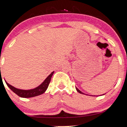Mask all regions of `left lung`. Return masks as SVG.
<instances>
[{
  "label": "left lung",
  "mask_w": 127,
  "mask_h": 127,
  "mask_svg": "<svg viewBox=\"0 0 127 127\" xmlns=\"http://www.w3.org/2000/svg\"><path fill=\"white\" fill-rule=\"evenodd\" d=\"M76 88V89H77V92H79V94H84V95H87V94H84V93H83V92H81V91H79V89H78L77 87H76V88ZM104 95V94H103V95Z\"/></svg>",
  "instance_id": "left-lung-1"
}]
</instances>
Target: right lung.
I'll use <instances>...</instances> for the list:
<instances>
[{
    "label": "right lung",
    "instance_id": "1",
    "mask_svg": "<svg viewBox=\"0 0 127 127\" xmlns=\"http://www.w3.org/2000/svg\"><path fill=\"white\" fill-rule=\"evenodd\" d=\"M53 73L54 71L51 72V74H50V75L45 79V81H44L40 85H39L38 87H37L34 89H30V90H23V89H17L16 88L13 87L12 85H10V84H8L6 81H5V82H6L7 85L8 86V88H9L13 92H14L15 94L17 95L18 96H19L20 97L24 98L35 97V96L43 94V93L46 91V89H48L49 84L50 83V80H51V78L52 77V75H53Z\"/></svg>",
    "mask_w": 127,
    "mask_h": 127
}]
</instances>
